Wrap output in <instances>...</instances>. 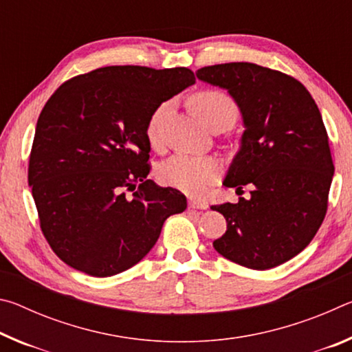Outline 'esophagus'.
I'll return each instance as SVG.
<instances>
[{
    "label": "esophagus",
    "mask_w": 352,
    "mask_h": 352,
    "mask_svg": "<svg viewBox=\"0 0 352 352\" xmlns=\"http://www.w3.org/2000/svg\"><path fill=\"white\" fill-rule=\"evenodd\" d=\"M188 205H189V208H194V210H206V208H208L206 201L199 200V199H194V197H189Z\"/></svg>",
    "instance_id": "1"
}]
</instances>
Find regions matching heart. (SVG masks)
<instances>
[{
    "label": "heart",
    "instance_id": "b5f03b06",
    "mask_svg": "<svg viewBox=\"0 0 352 352\" xmlns=\"http://www.w3.org/2000/svg\"><path fill=\"white\" fill-rule=\"evenodd\" d=\"M190 107L201 122L208 127H214L219 122H226L233 126L237 119V105L228 93L216 88L201 90L190 98ZM169 110V102H164L148 118L146 126L147 141L152 147H158L162 136L160 127ZM220 174V164L211 157H190V155H174L158 169L160 182L166 186L180 189L190 195L205 194L208 188L217 180Z\"/></svg>",
    "mask_w": 352,
    "mask_h": 352
}]
</instances>
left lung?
I'll use <instances>...</instances> for the list:
<instances>
[{
  "label": "left lung",
  "mask_w": 352,
  "mask_h": 352,
  "mask_svg": "<svg viewBox=\"0 0 352 352\" xmlns=\"http://www.w3.org/2000/svg\"><path fill=\"white\" fill-rule=\"evenodd\" d=\"M200 80L228 90L245 132L223 184L252 197L211 206L226 233L214 241L223 258L253 270L273 269L302 252L327 211L333 163L311 93L295 77L256 63L200 68Z\"/></svg>",
  "instance_id": "1"
}]
</instances>
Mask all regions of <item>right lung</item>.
<instances>
[{"mask_svg":"<svg viewBox=\"0 0 352 352\" xmlns=\"http://www.w3.org/2000/svg\"><path fill=\"white\" fill-rule=\"evenodd\" d=\"M195 82L189 68L104 67L57 88L41 110L28 180L40 228L58 258L87 275L130 269L151 252L186 197L160 188L146 126L153 110Z\"/></svg>","mask_w":352,"mask_h":352,"instance_id":"1","label":"right lung"}]
</instances>
